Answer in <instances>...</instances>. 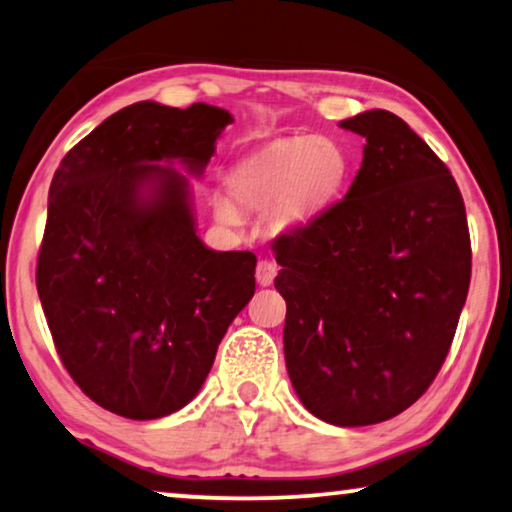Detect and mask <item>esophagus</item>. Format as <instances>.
Returning <instances> with one entry per match:
<instances>
[{
    "mask_svg": "<svg viewBox=\"0 0 512 512\" xmlns=\"http://www.w3.org/2000/svg\"><path fill=\"white\" fill-rule=\"evenodd\" d=\"M274 277H277V265L268 261V258H265V261H258V265H256V281H258V284L270 286Z\"/></svg>",
    "mask_w": 512,
    "mask_h": 512,
    "instance_id": "1",
    "label": "esophagus"
}]
</instances>
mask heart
Listing matches in <instances>:
<instances>
[{"label":"heart","mask_w":512,"mask_h":512,"mask_svg":"<svg viewBox=\"0 0 512 512\" xmlns=\"http://www.w3.org/2000/svg\"><path fill=\"white\" fill-rule=\"evenodd\" d=\"M351 170L346 147L328 136H295L240 159L228 173L233 203L249 210L272 205V221L293 228L328 210L342 194ZM224 196L214 198L217 217L238 221V210Z\"/></svg>","instance_id":"heart-1"}]
</instances>
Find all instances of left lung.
<instances>
[{
	"label": "left lung",
	"instance_id": "1",
	"mask_svg": "<svg viewBox=\"0 0 512 512\" xmlns=\"http://www.w3.org/2000/svg\"><path fill=\"white\" fill-rule=\"evenodd\" d=\"M339 127L367 140L342 201L272 242L284 355L309 413L376 425L422 397L453 344L471 281L455 177L402 117Z\"/></svg>",
	"mask_w": 512,
	"mask_h": 512
}]
</instances>
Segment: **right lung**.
I'll return each mask as SVG.
<instances>
[{
    "label": "right lung",
    "instance_id": "1",
    "mask_svg": "<svg viewBox=\"0 0 512 512\" xmlns=\"http://www.w3.org/2000/svg\"><path fill=\"white\" fill-rule=\"evenodd\" d=\"M233 117L140 101L101 122L55 170L36 288L80 390L131 420L180 411L256 291L251 251L196 235L189 180Z\"/></svg>",
    "mask_w": 512,
    "mask_h": 512
}]
</instances>
